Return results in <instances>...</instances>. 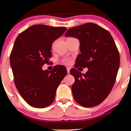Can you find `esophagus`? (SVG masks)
Instances as JSON below:
<instances>
[{
	"label": "esophagus",
	"mask_w": 131,
	"mask_h": 131,
	"mask_svg": "<svg viewBox=\"0 0 131 131\" xmlns=\"http://www.w3.org/2000/svg\"><path fill=\"white\" fill-rule=\"evenodd\" d=\"M67 73H70V69L69 67H67Z\"/></svg>",
	"instance_id": "1"
}]
</instances>
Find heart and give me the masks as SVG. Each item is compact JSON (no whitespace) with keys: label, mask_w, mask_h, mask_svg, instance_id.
I'll use <instances>...</instances> for the list:
<instances>
[{"label":"heart","mask_w":131,"mask_h":131,"mask_svg":"<svg viewBox=\"0 0 131 131\" xmlns=\"http://www.w3.org/2000/svg\"><path fill=\"white\" fill-rule=\"evenodd\" d=\"M63 62L67 65H69L71 63V60L70 59H65V60H63Z\"/></svg>","instance_id":"1"}]
</instances>
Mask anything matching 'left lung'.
I'll return each instance as SVG.
<instances>
[{
	"label": "left lung",
	"mask_w": 131,
	"mask_h": 131,
	"mask_svg": "<svg viewBox=\"0 0 131 131\" xmlns=\"http://www.w3.org/2000/svg\"><path fill=\"white\" fill-rule=\"evenodd\" d=\"M65 36L79 40L81 53L75 67L88 68L85 74L76 69L70 70L75 79L71 86L73 97L82 106H96L110 94L119 68V53L113 38L107 30L92 23L70 28Z\"/></svg>",
	"instance_id": "obj_1"
}]
</instances>
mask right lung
I'll list each match as a JSON object with an SVG mask.
<instances>
[{"label": "right lung", "mask_w": 131, "mask_h": 131, "mask_svg": "<svg viewBox=\"0 0 131 131\" xmlns=\"http://www.w3.org/2000/svg\"><path fill=\"white\" fill-rule=\"evenodd\" d=\"M67 28L37 24L18 36L10 55V64L16 88L23 99L32 107L45 108L53 101L57 87L67 75L64 66L43 70L51 58L53 41Z\"/></svg>", "instance_id": "obj_1"}]
</instances>
